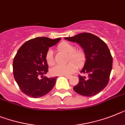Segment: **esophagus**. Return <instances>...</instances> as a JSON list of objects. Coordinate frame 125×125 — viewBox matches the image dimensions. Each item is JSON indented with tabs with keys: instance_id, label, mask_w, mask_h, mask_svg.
Returning a JSON list of instances; mask_svg holds the SVG:
<instances>
[{
	"instance_id": "esophagus-1",
	"label": "esophagus",
	"mask_w": 125,
	"mask_h": 125,
	"mask_svg": "<svg viewBox=\"0 0 125 125\" xmlns=\"http://www.w3.org/2000/svg\"><path fill=\"white\" fill-rule=\"evenodd\" d=\"M63 76H65L66 78H67V79H69L70 77H71V76H69V75H63Z\"/></svg>"
}]
</instances>
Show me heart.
I'll use <instances>...</instances> for the list:
<instances>
[{"label": "heart", "instance_id": "obj_1", "mask_svg": "<svg viewBox=\"0 0 125 125\" xmlns=\"http://www.w3.org/2000/svg\"><path fill=\"white\" fill-rule=\"evenodd\" d=\"M58 49L61 51L69 53L68 61H71L66 65H57L51 69V74L54 75H69L74 73L77 66L81 67L84 65L86 61L85 54L83 51L75 50V47L67 42L60 43ZM46 60L48 65H54V59L53 52L51 50H48L46 54Z\"/></svg>", "mask_w": 125, "mask_h": 125}]
</instances>
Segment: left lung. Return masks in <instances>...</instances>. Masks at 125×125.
I'll list each match as a JSON object with an SVG mask.
<instances>
[{
	"label": "left lung",
	"instance_id": "1",
	"mask_svg": "<svg viewBox=\"0 0 125 125\" xmlns=\"http://www.w3.org/2000/svg\"><path fill=\"white\" fill-rule=\"evenodd\" d=\"M65 39L78 43L86 55V62L79 75V83L74 87L76 93L83 96H92L105 88L109 81L113 57L107 46L99 37L90 33H81Z\"/></svg>",
	"mask_w": 125,
	"mask_h": 125
}]
</instances>
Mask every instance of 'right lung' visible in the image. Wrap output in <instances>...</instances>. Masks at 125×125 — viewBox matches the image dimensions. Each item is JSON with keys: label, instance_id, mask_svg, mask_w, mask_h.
<instances>
[{"label": "right lung", "instance_id": "1", "mask_svg": "<svg viewBox=\"0 0 125 125\" xmlns=\"http://www.w3.org/2000/svg\"><path fill=\"white\" fill-rule=\"evenodd\" d=\"M40 37L30 39L20 48L12 63L13 75L22 92L32 98L44 96L54 87L57 77L44 76L48 71L46 54L49 48L60 41ZM41 77V78H40Z\"/></svg>", "mask_w": 125, "mask_h": 125}]
</instances>
